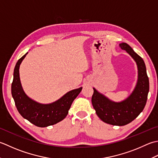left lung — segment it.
Instances as JSON below:
<instances>
[{"mask_svg":"<svg viewBox=\"0 0 158 158\" xmlns=\"http://www.w3.org/2000/svg\"><path fill=\"white\" fill-rule=\"evenodd\" d=\"M119 46L136 63L138 81L134 91L125 100L115 102L93 88L91 102L96 114L102 121L112 125L123 126L134 120L143 110L149 91V82L145 64L142 58L126 43H121Z\"/></svg>","mask_w":158,"mask_h":158,"instance_id":"obj_1","label":"left lung"}]
</instances>
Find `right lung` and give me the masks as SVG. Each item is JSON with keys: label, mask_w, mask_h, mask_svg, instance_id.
<instances>
[{"label": "right lung", "mask_w": 158, "mask_h": 158, "mask_svg": "<svg viewBox=\"0 0 158 158\" xmlns=\"http://www.w3.org/2000/svg\"><path fill=\"white\" fill-rule=\"evenodd\" d=\"M26 53L18 60L14 72L11 84V94L15 104L22 117L37 127H45L63 120L68 114L73 101L82 91V87L73 89L64 95L57 101L48 104H40L26 95L20 82L19 69Z\"/></svg>", "instance_id": "1"}]
</instances>
